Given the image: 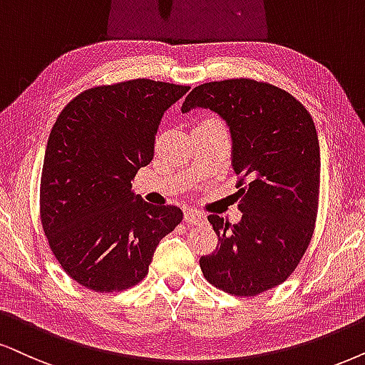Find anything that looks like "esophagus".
Masks as SVG:
<instances>
[{"label":"esophagus","instance_id":"esophagus-1","mask_svg":"<svg viewBox=\"0 0 365 365\" xmlns=\"http://www.w3.org/2000/svg\"><path fill=\"white\" fill-rule=\"evenodd\" d=\"M183 219H185V222L192 224V225H195V224H200V222H204L205 215L202 214V212H198V210L187 209V210H185V214H183Z\"/></svg>","mask_w":365,"mask_h":365}]
</instances>
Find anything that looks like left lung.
<instances>
[{
	"label": "left lung",
	"instance_id": "8db88e82",
	"mask_svg": "<svg viewBox=\"0 0 365 365\" xmlns=\"http://www.w3.org/2000/svg\"><path fill=\"white\" fill-rule=\"evenodd\" d=\"M209 109L227 124L230 165L241 177L230 225L210 214L219 244L200 257L205 279L236 297H256L283 283L305 255L315 229L320 145L308 110L278 87L251 79L207 82L182 113Z\"/></svg>",
	"mask_w": 365,
	"mask_h": 365
}]
</instances>
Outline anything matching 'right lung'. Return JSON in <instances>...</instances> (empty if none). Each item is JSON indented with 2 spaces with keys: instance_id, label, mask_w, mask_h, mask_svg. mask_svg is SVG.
Here are the masks:
<instances>
[{
  "instance_id": "obj_1",
  "label": "right lung",
  "mask_w": 365,
  "mask_h": 365,
  "mask_svg": "<svg viewBox=\"0 0 365 365\" xmlns=\"http://www.w3.org/2000/svg\"><path fill=\"white\" fill-rule=\"evenodd\" d=\"M190 87L135 79L87 89L50 131L40 183V217L63 271L94 292H123L148 274L158 242L182 222L175 205L131 190L153 160L165 110Z\"/></svg>"
}]
</instances>
